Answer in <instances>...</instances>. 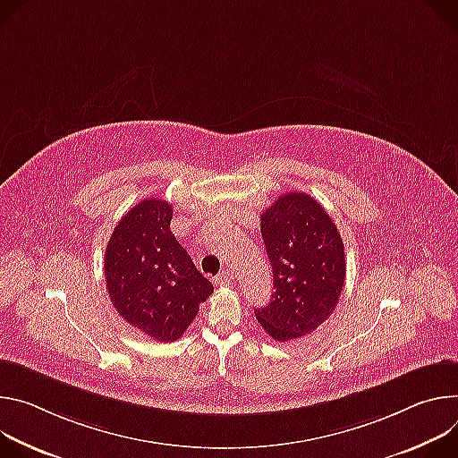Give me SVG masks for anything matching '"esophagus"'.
<instances>
[{"label":"esophagus","mask_w":458,"mask_h":458,"mask_svg":"<svg viewBox=\"0 0 458 458\" xmlns=\"http://www.w3.org/2000/svg\"><path fill=\"white\" fill-rule=\"evenodd\" d=\"M216 285H220V287H227V285H231V282H233V273L231 271H222L218 276H216Z\"/></svg>","instance_id":"obj_1"}]
</instances>
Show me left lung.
Listing matches in <instances>:
<instances>
[{"label":"left lung","mask_w":458,"mask_h":458,"mask_svg":"<svg viewBox=\"0 0 458 458\" xmlns=\"http://www.w3.org/2000/svg\"><path fill=\"white\" fill-rule=\"evenodd\" d=\"M260 229L275 293L267 306L255 310L257 320L278 342L311 335L331 317L344 287L340 233L320 203L298 191L275 199L260 216Z\"/></svg>","instance_id":"8db88e82"}]
</instances>
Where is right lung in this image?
I'll return each mask as SVG.
<instances>
[{
	"mask_svg": "<svg viewBox=\"0 0 458 458\" xmlns=\"http://www.w3.org/2000/svg\"><path fill=\"white\" fill-rule=\"evenodd\" d=\"M171 218L165 199H141L114 227L104 262L114 310L158 342L178 340L215 291L174 238Z\"/></svg>",
	"mask_w": 458,
	"mask_h": 458,
	"instance_id": "add662e5",
	"label": "right lung"
}]
</instances>
